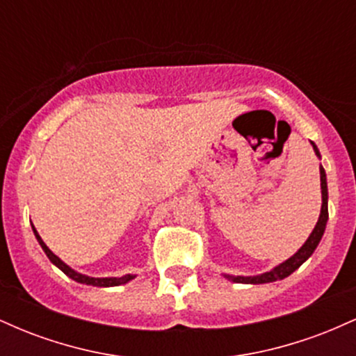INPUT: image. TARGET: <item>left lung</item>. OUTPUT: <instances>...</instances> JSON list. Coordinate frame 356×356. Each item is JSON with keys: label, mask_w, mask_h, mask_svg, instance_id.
I'll use <instances>...</instances> for the list:
<instances>
[{"label": "left lung", "mask_w": 356, "mask_h": 356, "mask_svg": "<svg viewBox=\"0 0 356 356\" xmlns=\"http://www.w3.org/2000/svg\"><path fill=\"white\" fill-rule=\"evenodd\" d=\"M313 144V142H312ZM314 152H316L318 157H320V152H318L316 145L313 144ZM320 179H321V197H323V204H321V212H320V219H318L316 226L306 243L301 246L300 251L296 252L295 256L289 257L288 261H284L283 264L276 266L271 271L264 273V275L259 276H226L227 280L234 281V283H251V284H263V283H271V281H277V280H283V277L289 276L293 271H296L301 264L308 259L309 256L313 254V251L316 249L318 243L321 241L323 232H325L326 227V220H328V187H326V174L325 169L320 165Z\"/></svg>", "instance_id": "8db88e82"}]
</instances>
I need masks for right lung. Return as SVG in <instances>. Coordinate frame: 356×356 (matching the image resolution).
I'll return each mask as SVG.
<instances>
[{"label": "right lung", "instance_id": "add662e5", "mask_svg": "<svg viewBox=\"0 0 356 356\" xmlns=\"http://www.w3.org/2000/svg\"><path fill=\"white\" fill-rule=\"evenodd\" d=\"M33 232H35L36 239H38L40 246L43 248L44 254L48 256V259H50L51 263L55 264V266H58V268L61 269V271L65 273V275H67V276H70L72 280L79 281V283L92 284V286H118V284H125V283H129L130 280H134V277H136V276H132V275H125V276H122V277H90V276L80 275V273L73 271V269H72L70 266H67V264H65L63 261H61L58 256H55V254H53V252L50 251V249L47 248V244L43 243L42 238H40V234H38V232H36L35 226H33Z\"/></svg>", "mask_w": 356, "mask_h": 356}]
</instances>
